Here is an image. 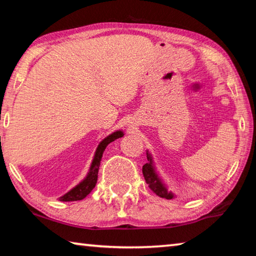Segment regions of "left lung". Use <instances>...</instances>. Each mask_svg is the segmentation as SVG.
Here are the masks:
<instances>
[{
	"mask_svg": "<svg viewBox=\"0 0 256 256\" xmlns=\"http://www.w3.org/2000/svg\"><path fill=\"white\" fill-rule=\"evenodd\" d=\"M146 159H148V162L144 164V167H142V172H144V180L146 182V184L149 185L150 190L160 198H167V200L174 198V194H172V190H167V186L164 184V182L160 180V177L158 176L157 172H156L152 157H151L149 151H146Z\"/></svg>",
	"mask_w": 256,
	"mask_h": 256,
	"instance_id": "obj_1",
	"label": "left lung"
}]
</instances>
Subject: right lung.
Instances as JSON below:
<instances>
[{"label":"right lung","instance_id":"1","mask_svg":"<svg viewBox=\"0 0 256 256\" xmlns=\"http://www.w3.org/2000/svg\"><path fill=\"white\" fill-rule=\"evenodd\" d=\"M123 136H124L123 131H116L114 133L110 134L107 138H104V140L97 146V150L96 152H94V157L92 159V166H90L88 175H86V178L82 182H80L76 188H73L71 190H68V192L66 194H64L63 196H60L58 198L60 201H63V202L79 201V200H82V198H84L90 192H92L97 183L99 166H100L102 157L104 151L106 149V146L110 144V142L115 141L116 138H122Z\"/></svg>","mask_w":256,"mask_h":256}]
</instances>
